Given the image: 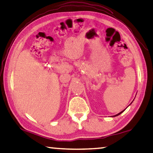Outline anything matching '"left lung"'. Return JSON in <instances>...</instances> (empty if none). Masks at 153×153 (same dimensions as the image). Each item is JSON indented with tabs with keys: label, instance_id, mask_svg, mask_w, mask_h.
<instances>
[{
	"label": "left lung",
	"instance_id": "8db88e82",
	"mask_svg": "<svg viewBox=\"0 0 153 153\" xmlns=\"http://www.w3.org/2000/svg\"><path fill=\"white\" fill-rule=\"evenodd\" d=\"M131 104H132V103H131ZM125 110H126V109H125ZM125 110H123V111H122V112H120V113H118V114H116V115H114V116H114V117H115V116H118V115H120V114H122V113H123V112H124V111Z\"/></svg>",
	"mask_w": 153,
	"mask_h": 153
}]
</instances>
